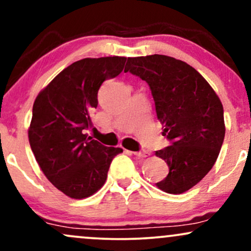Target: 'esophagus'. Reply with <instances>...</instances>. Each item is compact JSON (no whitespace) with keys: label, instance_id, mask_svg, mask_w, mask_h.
I'll return each instance as SVG.
<instances>
[{"label":"esophagus","instance_id":"esophagus-1","mask_svg":"<svg viewBox=\"0 0 251 251\" xmlns=\"http://www.w3.org/2000/svg\"><path fill=\"white\" fill-rule=\"evenodd\" d=\"M133 154H134L137 158H146V157H149V155H151V153H150V152H148V151L133 152Z\"/></svg>","mask_w":251,"mask_h":251}]
</instances>
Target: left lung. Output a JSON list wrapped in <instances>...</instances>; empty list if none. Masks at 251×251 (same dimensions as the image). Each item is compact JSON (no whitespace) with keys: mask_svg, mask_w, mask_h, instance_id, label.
I'll list each match as a JSON object with an SVG mask.
<instances>
[{"mask_svg":"<svg viewBox=\"0 0 251 251\" xmlns=\"http://www.w3.org/2000/svg\"><path fill=\"white\" fill-rule=\"evenodd\" d=\"M125 72L149 83L163 134L172 142L155 151L169 166L168 176L155 185L183 194L205 177L220 154L226 135L220 98L194 67L171 56L128 57Z\"/></svg>","mask_w":251,"mask_h":251,"instance_id":"obj_1","label":"left lung"}]
</instances>
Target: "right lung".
Segmentation results:
<instances>
[{
    "label": "right lung",
    "instance_id": "1",
    "mask_svg": "<svg viewBox=\"0 0 251 251\" xmlns=\"http://www.w3.org/2000/svg\"><path fill=\"white\" fill-rule=\"evenodd\" d=\"M126 57H86L60 72L37 94L28 128L40 169L57 190L82 200L102 188L120 148H106L83 134L98 106V91L119 75Z\"/></svg>",
    "mask_w": 251,
    "mask_h": 251
}]
</instances>
